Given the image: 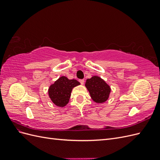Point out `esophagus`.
Here are the masks:
<instances>
[{
    "label": "esophagus",
    "instance_id": "34e87169",
    "mask_svg": "<svg viewBox=\"0 0 160 160\" xmlns=\"http://www.w3.org/2000/svg\"><path fill=\"white\" fill-rule=\"evenodd\" d=\"M79 82H80L81 85H83L85 81H84V79H81V80H79Z\"/></svg>",
    "mask_w": 160,
    "mask_h": 160
}]
</instances>
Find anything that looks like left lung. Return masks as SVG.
<instances>
[{
	"instance_id": "8db88e82",
	"label": "left lung",
	"mask_w": 160,
	"mask_h": 160,
	"mask_svg": "<svg viewBox=\"0 0 160 160\" xmlns=\"http://www.w3.org/2000/svg\"><path fill=\"white\" fill-rule=\"evenodd\" d=\"M85 85L89 92L91 99L95 103H103L109 99L111 87L100 77H91V78L87 79Z\"/></svg>"
}]
</instances>
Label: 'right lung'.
Returning a JSON list of instances; mask_svg holds the SVG:
<instances>
[{
    "label": "right lung",
    "mask_w": 160,
    "mask_h": 160,
    "mask_svg": "<svg viewBox=\"0 0 160 160\" xmlns=\"http://www.w3.org/2000/svg\"><path fill=\"white\" fill-rule=\"evenodd\" d=\"M80 85L75 79H69L67 77H59L48 89V94L52 102L60 108H63L69 103L72 88Z\"/></svg>",
    "instance_id": "add662e5"
}]
</instances>
